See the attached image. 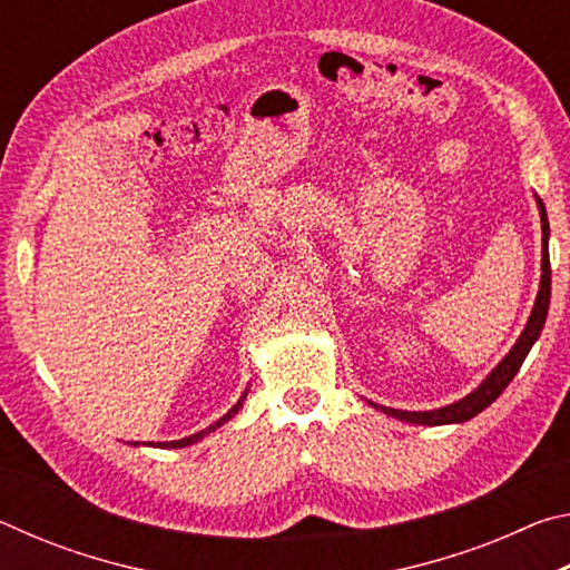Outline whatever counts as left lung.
<instances>
[{
    "label": "left lung",
    "mask_w": 570,
    "mask_h": 570,
    "mask_svg": "<svg viewBox=\"0 0 570 570\" xmlns=\"http://www.w3.org/2000/svg\"><path fill=\"white\" fill-rule=\"evenodd\" d=\"M535 200H538V210H540V228H543V262H540L543 274H540V288H538L533 312H530V316H528L525 330H523V334L518 336L513 350L505 354V360L488 374L485 382H482L475 392H470L468 397H462L460 402L448 404V407L430 410V412H407V410L382 407V404H374V402H372V407H377L384 414H390V417H397L402 422L432 424V428H435V424L468 422L470 417H475V414L485 410L488 404H493L500 397V394H503L508 384L513 382V377L520 370V364H523V360L530 352V346L535 344L540 332H543V324H546V316H548V304H551V258H548V234H551V226H548L543 200H540V198H535Z\"/></svg>",
    "instance_id": "left-lung-1"
}]
</instances>
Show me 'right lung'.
I'll list each match as a JSON object with an SVG mask.
<instances>
[{
    "label": "right lung",
    "instance_id": "add662e5",
    "mask_svg": "<svg viewBox=\"0 0 570 570\" xmlns=\"http://www.w3.org/2000/svg\"><path fill=\"white\" fill-rule=\"evenodd\" d=\"M244 400H246V392H244V397H240L234 407H230L224 417H220L218 422H214L210 424V428H206V430H200V432H196V435H190V438H183V440H173V442H158V448H186V445H193V442H198V440H204L208 432H214L216 428H220V424L224 422H228L230 417H234V414L240 410V404H244Z\"/></svg>",
    "mask_w": 570,
    "mask_h": 570
}]
</instances>
